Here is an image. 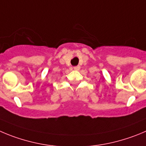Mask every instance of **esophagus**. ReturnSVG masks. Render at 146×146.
Instances as JSON below:
<instances>
[{
  "label": "esophagus",
  "instance_id": "obj_1",
  "mask_svg": "<svg viewBox=\"0 0 146 146\" xmlns=\"http://www.w3.org/2000/svg\"><path fill=\"white\" fill-rule=\"evenodd\" d=\"M75 70H80V66H76L73 68Z\"/></svg>",
  "mask_w": 146,
  "mask_h": 146
}]
</instances>
